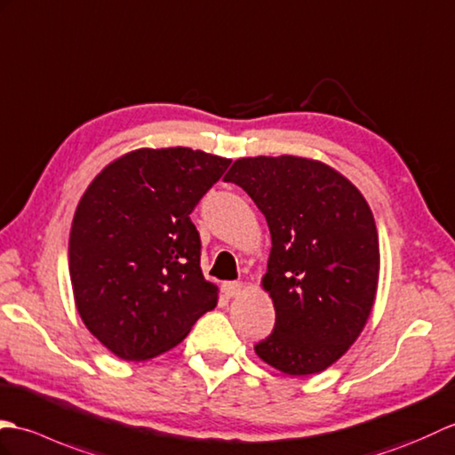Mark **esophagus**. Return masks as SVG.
Wrapping results in <instances>:
<instances>
[{"label": "esophagus", "mask_w": 455, "mask_h": 455, "mask_svg": "<svg viewBox=\"0 0 455 455\" xmlns=\"http://www.w3.org/2000/svg\"><path fill=\"white\" fill-rule=\"evenodd\" d=\"M221 290H224V294L228 298H235L241 294V291H243V284H241V282H224Z\"/></svg>", "instance_id": "obj_1"}]
</instances>
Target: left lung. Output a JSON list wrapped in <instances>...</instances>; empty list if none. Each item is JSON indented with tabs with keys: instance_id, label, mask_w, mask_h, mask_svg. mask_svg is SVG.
<instances>
[{
	"instance_id": "left-lung-1",
	"label": "left lung",
	"mask_w": 455,
	"mask_h": 455,
	"mask_svg": "<svg viewBox=\"0 0 455 455\" xmlns=\"http://www.w3.org/2000/svg\"><path fill=\"white\" fill-rule=\"evenodd\" d=\"M224 180L253 198L272 239L262 288L276 323L255 352L288 376L327 370L376 299L379 241L366 198L339 171L296 156L237 159Z\"/></svg>"
}]
</instances>
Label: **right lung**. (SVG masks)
<instances>
[{"mask_svg":"<svg viewBox=\"0 0 455 455\" xmlns=\"http://www.w3.org/2000/svg\"><path fill=\"white\" fill-rule=\"evenodd\" d=\"M231 159L142 148L93 179L69 231V278L91 335L123 360L177 347L218 304L190 212Z\"/></svg>","mask_w":455,"mask_h":455,"instance_id":"obj_1","label":"right lung"}]
</instances>
